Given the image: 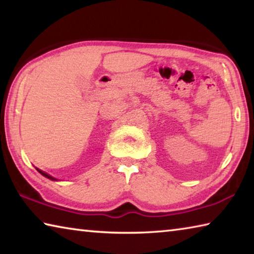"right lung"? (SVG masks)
I'll list each match as a JSON object with an SVG mask.
<instances>
[{"label": "right lung", "mask_w": 254, "mask_h": 254, "mask_svg": "<svg viewBox=\"0 0 254 254\" xmlns=\"http://www.w3.org/2000/svg\"><path fill=\"white\" fill-rule=\"evenodd\" d=\"M38 171H39V173L42 175V176H45V177L46 178H48V179H51V180H57V179H56V178H54V177H51V176L50 175H48V174H46L45 173V171H42V170H39V169H37Z\"/></svg>", "instance_id": "obj_1"}]
</instances>
